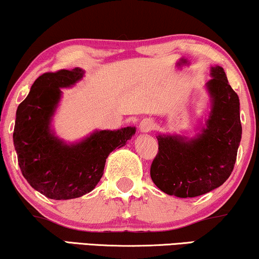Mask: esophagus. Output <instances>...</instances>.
<instances>
[{
	"label": "esophagus",
	"mask_w": 259,
	"mask_h": 259,
	"mask_svg": "<svg viewBox=\"0 0 259 259\" xmlns=\"http://www.w3.org/2000/svg\"><path fill=\"white\" fill-rule=\"evenodd\" d=\"M140 128L141 131H143V133H148V131H151L154 129V122H152L150 118H145L141 122Z\"/></svg>",
	"instance_id": "34e87169"
}]
</instances>
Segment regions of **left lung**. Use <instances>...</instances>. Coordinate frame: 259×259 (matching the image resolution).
I'll use <instances>...</instances> for the list:
<instances>
[{"label":"left lung","mask_w":259,"mask_h":259,"mask_svg":"<svg viewBox=\"0 0 259 259\" xmlns=\"http://www.w3.org/2000/svg\"><path fill=\"white\" fill-rule=\"evenodd\" d=\"M206 83L212 108L206 128L191 141L159 135L151 180L167 195L196 197L221 187L234 170L242 138L239 98L222 67L211 68Z\"/></svg>","instance_id":"1"}]
</instances>
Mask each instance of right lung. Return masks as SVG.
<instances>
[{
	"label": "right lung",
	"instance_id": "add662e5",
	"mask_svg": "<svg viewBox=\"0 0 259 259\" xmlns=\"http://www.w3.org/2000/svg\"><path fill=\"white\" fill-rule=\"evenodd\" d=\"M79 68L45 72L31 85L16 111L14 147L23 177L35 190L52 199H71L88 194L103 175L105 161L124 145L136 129L102 130L77 144L67 145L50 130L61 88L83 77Z\"/></svg>",
	"mask_w": 259,
	"mask_h": 259
}]
</instances>
